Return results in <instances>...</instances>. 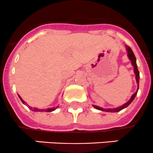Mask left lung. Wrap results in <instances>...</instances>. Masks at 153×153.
Segmentation results:
<instances>
[{"label": "left lung", "mask_w": 153, "mask_h": 153, "mask_svg": "<svg viewBox=\"0 0 153 153\" xmlns=\"http://www.w3.org/2000/svg\"><path fill=\"white\" fill-rule=\"evenodd\" d=\"M126 51H127L128 58H129V59L131 61V62H132V65L133 66V67H134V72H135V79H136L137 84H138V89H137L136 92H135V93L132 95V97L130 98V99H129L127 102L125 103L124 105L119 106V107L112 108V109H111V108H109V109H104V108H101V107H100V106L93 105V106L95 108V109H99V110H101V111H105V112H119V111L122 110V109H124V108L127 107V106L132 102V101L134 100V98H135V96H136L137 92H138V87H139V78H140L139 72H138V67H137L136 58H135V55H134L133 52H132V50L131 49V48L129 47V46H126Z\"/></svg>", "instance_id": "left-lung-1"}]
</instances>
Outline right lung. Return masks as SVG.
<instances>
[{
    "label": "right lung",
    "instance_id": "add662e5",
    "mask_svg": "<svg viewBox=\"0 0 153 153\" xmlns=\"http://www.w3.org/2000/svg\"><path fill=\"white\" fill-rule=\"evenodd\" d=\"M18 96H19L20 99L21 100V101H22L23 104H27V103H26L25 101H24V100L21 98V96H20L19 95H18ZM56 108H58V106H56V107H53V108H48V109H38V108H32V107H30V109H32V111H35V112H43V111H45V112H52V111L55 110Z\"/></svg>",
    "mask_w": 153,
    "mask_h": 153
}]
</instances>
